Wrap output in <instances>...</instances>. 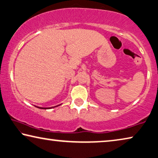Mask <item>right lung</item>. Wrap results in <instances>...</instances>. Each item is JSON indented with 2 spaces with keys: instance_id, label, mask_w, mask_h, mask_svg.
I'll return each instance as SVG.
<instances>
[{
  "instance_id": "add662e5",
  "label": "right lung",
  "mask_w": 158,
  "mask_h": 158,
  "mask_svg": "<svg viewBox=\"0 0 158 158\" xmlns=\"http://www.w3.org/2000/svg\"><path fill=\"white\" fill-rule=\"evenodd\" d=\"M59 106H60V105H59ZM57 106L51 107H38V108H40V109H51V108H53V107H56Z\"/></svg>"
}]
</instances>
